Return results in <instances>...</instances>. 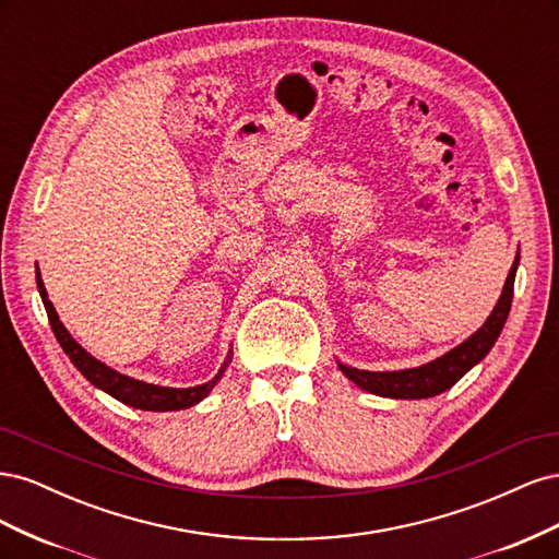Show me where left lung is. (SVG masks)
I'll return each instance as SVG.
<instances>
[{"label": "left lung", "mask_w": 559, "mask_h": 559, "mask_svg": "<svg viewBox=\"0 0 559 559\" xmlns=\"http://www.w3.org/2000/svg\"><path fill=\"white\" fill-rule=\"evenodd\" d=\"M518 263H520V251L511 265L509 277H506L501 298L495 306L492 314L487 317L485 324L471 337H466L462 345H456L454 349L443 354V357H438L429 364H421L417 368L380 370V373H376V370L352 368L341 361H337V368L343 370L345 378H349L359 389H364V392H370L376 396L429 399L445 392V389H450L454 382H460L473 366L480 364L487 357V352L497 343V337L511 312Z\"/></svg>", "instance_id": "1"}]
</instances>
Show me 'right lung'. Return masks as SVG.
<instances>
[{"instance_id":"1","label":"right lung","mask_w":559,"mask_h":559,"mask_svg":"<svg viewBox=\"0 0 559 559\" xmlns=\"http://www.w3.org/2000/svg\"><path fill=\"white\" fill-rule=\"evenodd\" d=\"M37 289H39V296L44 300V308H46V314H48V321H50V329H53L58 343L64 349L67 357H70V361L81 370V376L86 378L91 384H95L97 389H103V392H107L109 396H114L116 401H121L126 405H132V408L154 411V413L191 408V405L200 403L202 399H205L212 392L214 384L222 380L226 366L230 364V357H228V361L222 366V370H218V373L210 382L198 384V386H186V389L158 386V384H148V382H142V380L128 378L123 373H118V370L109 368L107 364L97 361L93 354H88L86 349H83L74 341V337L70 335V331L62 326V321H60V317H58V312L53 308V302L48 300V294H46V286L41 282L39 267H37Z\"/></svg>"}]
</instances>
